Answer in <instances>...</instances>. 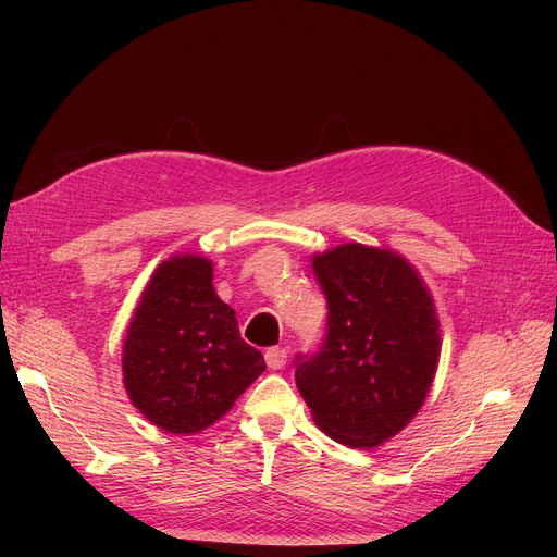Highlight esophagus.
I'll return each instance as SVG.
<instances>
[{
    "mask_svg": "<svg viewBox=\"0 0 557 557\" xmlns=\"http://www.w3.org/2000/svg\"><path fill=\"white\" fill-rule=\"evenodd\" d=\"M264 360H267V364H269V369H283L285 367V362H288V350L285 348H269L267 352H264Z\"/></svg>",
    "mask_w": 557,
    "mask_h": 557,
    "instance_id": "34e87169",
    "label": "esophagus"
}]
</instances>
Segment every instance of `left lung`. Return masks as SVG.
Returning <instances> with one entry per match:
<instances>
[{"mask_svg": "<svg viewBox=\"0 0 557 557\" xmlns=\"http://www.w3.org/2000/svg\"><path fill=\"white\" fill-rule=\"evenodd\" d=\"M327 336L297 362L313 423L350 448L393 440L423 407L442 352L440 315L418 269L391 248L342 244L313 256Z\"/></svg>", "mask_w": 557, "mask_h": 557, "instance_id": "obj_1", "label": "left lung"}]
</instances>
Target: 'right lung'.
I'll use <instances>...</instances> for the list:
<instances>
[{
  "label": "right lung",
  "mask_w": 557,
  "mask_h": 557,
  "mask_svg": "<svg viewBox=\"0 0 557 557\" xmlns=\"http://www.w3.org/2000/svg\"><path fill=\"white\" fill-rule=\"evenodd\" d=\"M267 369L237 313L213 290V262L181 252L158 264L129 318L123 383L146 420L197 434L221 420Z\"/></svg>",
  "instance_id": "obj_1"
}]
</instances>
